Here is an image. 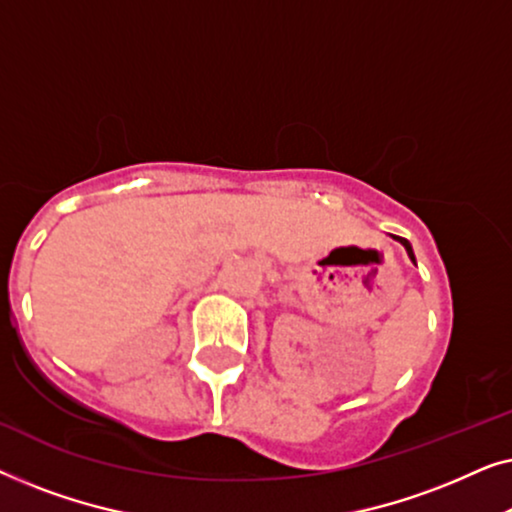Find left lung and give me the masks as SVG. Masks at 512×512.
<instances>
[{
    "label": "left lung",
    "instance_id": "obj_1",
    "mask_svg": "<svg viewBox=\"0 0 512 512\" xmlns=\"http://www.w3.org/2000/svg\"><path fill=\"white\" fill-rule=\"evenodd\" d=\"M391 237H394V240H396V242H401V244H403V247H405V251H408L410 261L417 265V258H415V251H412V244H410L408 240H405V237H398V235H391Z\"/></svg>",
    "mask_w": 512,
    "mask_h": 512
}]
</instances>
